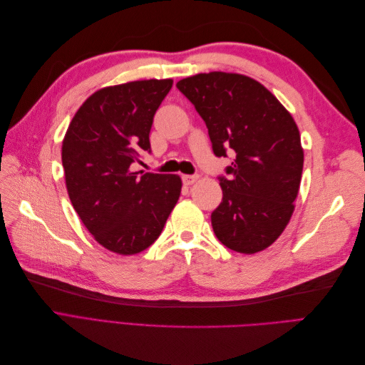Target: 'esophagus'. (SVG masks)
<instances>
[{
	"instance_id": "esophagus-1",
	"label": "esophagus",
	"mask_w": 365,
	"mask_h": 365,
	"mask_svg": "<svg viewBox=\"0 0 365 365\" xmlns=\"http://www.w3.org/2000/svg\"><path fill=\"white\" fill-rule=\"evenodd\" d=\"M196 180H197V175H182V182L187 185L193 184Z\"/></svg>"
}]
</instances>
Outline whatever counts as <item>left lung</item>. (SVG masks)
<instances>
[{"mask_svg":"<svg viewBox=\"0 0 365 365\" xmlns=\"http://www.w3.org/2000/svg\"><path fill=\"white\" fill-rule=\"evenodd\" d=\"M205 121L216 157L235 160L217 180L216 237L237 252L269 247L288 225L300 189L303 149L292 115L267 88L235 73L196 74L176 83Z\"/></svg>","mask_w":365,"mask_h":365,"instance_id":"left-lung-1","label":"left lung"}]
</instances>
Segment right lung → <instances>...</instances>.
Listing matches in <instances>:
<instances>
[{"mask_svg":"<svg viewBox=\"0 0 365 365\" xmlns=\"http://www.w3.org/2000/svg\"><path fill=\"white\" fill-rule=\"evenodd\" d=\"M172 79L98 90L73 117L62 143L68 196L83 225L106 250L137 254L158 239L181 193L178 175L132 172L150 153L153 115Z\"/></svg>","mask_w":365,"mask_h":365,"instance_id":"1","label":"right lung"}]
</instances>
